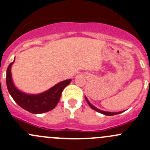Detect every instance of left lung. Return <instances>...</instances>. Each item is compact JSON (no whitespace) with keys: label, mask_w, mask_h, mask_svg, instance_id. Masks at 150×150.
I'll use <instances>...</instances> for the list:
<instances>
[{"label":"left lung","mask_w":150,"mask_h":150,"mask_svg":"<svg viewBox=\"0 0 150 150\" xmlns=\"http://www.w3.org/2000/svg\"><path fill=\"white\" fill-rule=\"evenodd\" d=\"M86 101H87V103H88V105H90V107H91V108H93V110H95V111H97V112H99L100 113H102V114H104L105 115V116H113V115H116V114H119V113H121L122 112H124V111H119V112H108V111H102V110H100L98 109V108H97L96 107L94 106L93 105H92L91 103L89 102V100H88V98L86 97Z\"/></svg>","instance_id":"8db88e82"}]
</instances>
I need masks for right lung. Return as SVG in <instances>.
<instances>
[{
  "instance_id": "1",
  "label": "right lung",
  "mask_w": 150,
  "mask_h": 150,
  "mask_svg": "<svg viewBox=\"0 0 150 150\" xmlns=\"http://www.w3.org/2000/svg\"><path fill=\"white\" fill-rule=\"evenodd\" d=\"M11 63L6 71V85L8 91L15 102L22 108L30 113H42L55 108L60 99L62 91L70 83L71 79L59 82L52 88L39 94H28L19 91L14 85L11 75Z\"/></svg>"
}]
</instances>
